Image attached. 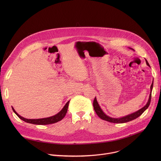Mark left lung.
Wrapping results in <instances>:
<instances>
[{"instance_id": "8db88e82", "label": "left lung", "mask_w": 161, "mask_h": 161, "mask_svg": "<svg viewBox=\"0 0 161 161\" xmlns=\"http://www.w3.org/2000/svg\"><path fill=\"white\" fill-rule=\"evenodd\" d=\"M146 62H147V64L150 66L148 62H147V60H146ZM153 81H152V83L151 85V86H150V96H149V99H148V101L147 103V104L143 107L142 108H141L140 109L137 110V111L133 113H131L130 114H128V115L127 116H125V117H123L122 118H118V119H115V118H111L108 115H106V114L103 112V111L101 109V108H100L97 101V99H96V97H95L94 100V102H93V106H94V109L96 111V113H97V114L98 115V117L104 120H106V121H108V122H111V123H117V124H122V123H125V122H130L131 120H133L136 119H137V117H139L141 114L148 108L150 104V101H151V98H152V88H153Z\"/></svg>"}]
</instances>
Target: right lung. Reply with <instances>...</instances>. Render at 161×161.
Here are the masks:
<instances>
[{
    "instance_id": "add662e5",
    "label": "right lung",
    "mask_w": 161,
    "mask_h": 161,
    "mask_svg": "<svg viewBox=\"0 0 161 161\" xmlns=\"http://www.w3.org/2000/svg\"><path fill=\"white\" fill-rule=\"evenodd\" d=\"M69 101H69L65 104V105L64 106L62 109L59 113L56 114L55 115L50 117H48V118H44V119H27L24 118V117H21L20 115H19V114L16 112V111L14 110V109L13 107H12V109H13V111L14 112V113L16 114V115L20 119L25 121V122H27V123H29V124H36V125H48V124H52L58 122L60 121L61 120H62L64 119V117L65 116V114L67 113Z\"/></svg>"
}]
</instances>
